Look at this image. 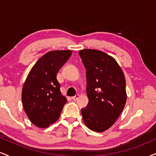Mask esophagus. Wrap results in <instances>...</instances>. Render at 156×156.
<instances>
[{
  "instance_id": "34e87169",
  "label": "esophagus",
  "mask_w": 156,
  "mask_h": 156,
  "mask_svg": "<svg viewBox=\"0 0 156 156\" xmlns=\"http://www.w3.org/2000/svg\"><path fill=\"white\" fill-rule=\"evenodd\" d=\"M78 98H79V94H77V95H75L74 97H72V100H73V101H77Z\"/></svg>"
}]
</instances>
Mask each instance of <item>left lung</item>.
I'll return each mask as SVG.
<instances>
[{"mask_svg":"<svg viewBox=\"0 0 156 156\" xmlns=\"http://www.w3.org/2000/svg\"><path fill=\"white\" fill-rule=\"evenodd\" d=\"M87 69L88 105L81 109L85 125L93 131L103 132L114 124L127 100L124 73L116 60L92 49L79 51Z\"/></svg>","mask_w":156,"mask_h":156,"instance_id":"obj_1","label":"left lung"}]
</instances>
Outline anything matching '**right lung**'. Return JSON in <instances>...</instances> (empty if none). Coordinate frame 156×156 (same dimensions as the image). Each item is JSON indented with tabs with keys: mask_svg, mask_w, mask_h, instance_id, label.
Wrapping results in <instances>:
<instances>
[{
	"mask_svg": "<svg viewBox=\"0 0 156 156\" xmlns=\"http://www.w3.org/2000/svg\"><path fill=\"white\" fill-rule=\"evenodd\" d=\"M72 51H50L36 62L22 90V102L29 119L39 128H48L58 119L67 103L62 94L56 75Z\"/></svg>",
	"mask_w": 156,
	"mask_h": 156,
	"instance_id": "1",
	"label": "right lung"
}]
</instances>
